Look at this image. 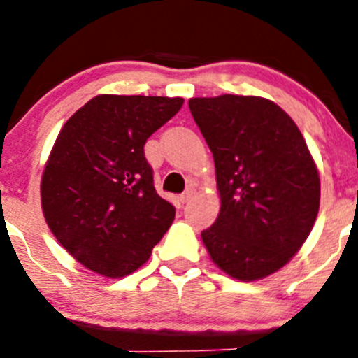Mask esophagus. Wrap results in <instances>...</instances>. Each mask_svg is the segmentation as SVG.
Wrapping results in <instances>:
<instances>
[{"mask_svg": "<svg viewBox=\"0 0 358 358\" xmlns=\"http://www.w3.org/2000/svg\"><path fill=\"white\" fill-rule=\"evenodd\" d=\"M193 194H194L193 187H187V189L180 194V201H182V203H186V201H189L191 198H193Z\"/></svg>", "mask_w": 358, "mask_h": 358, "instance_id": "34e87169", "label": "esophagus"}]
</instances>
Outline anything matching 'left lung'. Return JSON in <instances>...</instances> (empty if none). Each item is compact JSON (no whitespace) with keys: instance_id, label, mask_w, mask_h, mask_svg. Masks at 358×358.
Wrapping results in <instances>:
<instances>
[{"instance_id":"left-lung-1","label":"left lung","mask_w":358,"mask_h":358,"mask_svg":"<svg viewBox=\"0 0 358 358\" xmlns=\"http://www.w3.org/2000/svg\"><path fill=\"white\" fill-rule=\"evenodd\" d=\"M215 164L221 210L201 240L236 280L280 270L315 224L320 179L291 116L261 97L189 99Z\"/></svg>"}]
</instances>
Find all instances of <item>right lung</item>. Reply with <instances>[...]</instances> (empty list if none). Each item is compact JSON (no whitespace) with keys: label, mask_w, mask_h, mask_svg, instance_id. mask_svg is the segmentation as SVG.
I'll use <instances>...</instances> for the list:
<instances>
[{"label":"right lung","mask_w":358,"mask_h":358,"mask_svg":"<svg viewBox=\"0 0 358 358\" xmlns=\"http://www.w3.org/2000/svg\"><path fill=\"white\" fill-rule=\"evenodd\" d=\"M182 102L97 95L60 130L41 205L60 245L88 270L111 278L132 273L171 228L176 207L155 189L144 144Z\"/></svg>","instance_id":"1"}]
</instances>
